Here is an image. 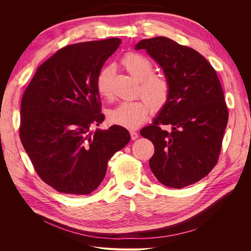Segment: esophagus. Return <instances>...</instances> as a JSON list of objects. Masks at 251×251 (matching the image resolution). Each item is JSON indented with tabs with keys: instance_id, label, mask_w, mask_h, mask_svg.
<instances>
[{
	"instance_id": "esophagus-1",
	"label": "esophagus",
	"mask_w": 251,
	"mask_h": 251,
	"mask_svg": "<svg viewBox=\"0 0 251 251\" xmlns=\"http://www.w3.org/2000/svg\"><path fill=\"white\" fill-rule=\"evenodd\" d=\"M130 135H131V139L132 140H136L138 138V133H136V132H134V131H131L130 132Z\"/></svg>"
}]
</instances>
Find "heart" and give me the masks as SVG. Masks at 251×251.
<instances>
[{"mask_svg":"<svg viewBox=\"0 0 251 251\" xmlns=\"http://www.w3.org/2000/svg\"><path fill=\"white\" fill-rule=\"evenodd\" d=\"M121 65L134 78L140 81L139 95L146 100H138L126 101L108 113L109 123L126 128L138 127L151 112H160L169 101L170 83L164 76L154 72L151 60L139 53L130 52L121 59ZM115 69L107 66L98 73L96 77V90L104 98L112 96V79Z\"/></svg>","mask_w":251,"mask_h":251,"instance_id":"obj_1","label":"heart"}]
</instances>
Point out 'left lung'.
Masks as SVG:
<instances>
[{
  "mask_svg": "<svg viewBox=\"0 0 251 251\" xmlns=\"http://www.w3.org/2000/svg\"><path fill=\"white\" fill-rule=\"evenodd\" d=\"M135 49L146 50L170 83L168 103L140 131L155 147L150 168L168 187L194 184L217 164L228 121L218 75L199 52L169 37L142 40ZM168 124L170 131L161 127Z\"/></svg>",
  "mask_w": 251,
  "mask_h": 251,
  "instance_id": "obj_1",
  "label": "left lung"
}]
</instances>
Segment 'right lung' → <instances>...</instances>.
Here are the masks:
<instances>
[{"mask_svg":"<svg viewBox=\"0 0 251 251\" xmlns=\"http://www.w3.org/2000/svg\"><path fill=\"white\" fill-rule=\"evenodd\" d=\"M120 39L69 45L43 63L22 97L20 138L40 178L59 193L89 195L111 157L130 142L126 128L91 132L104 120L96 77Z\"/></svg>","mask_w":251,"mask_h":251,"instance_id":"1","label":"right lung"}]
</instances>
